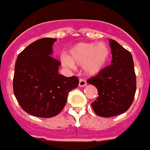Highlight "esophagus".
Listing matches in <instances>:
<instances>
[{"mask_svg":"<svg viewBox=\"0 0 150 150\" xmlns=\"http://www.w3.org/2000/svg\"><path fill=\"white\" fill-rule=\"evenodd\" d=\"M86 86V81L84 79L79 80V86L80 87H85Z\"/></svg>","mask_w":150,"mask_h":150,"instance_id":"34e87169","label":"esophagus"}]
</instances>
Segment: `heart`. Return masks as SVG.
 I'll return each instance as SVG.
<instances>
[{
  "mask_svg": "<svg viewBox=\"0 0 150 150\" xmlns=\"http://www.w3.org/2000/svg\"><path fill=\"white\" fill-rule=\"evenodd\" d=\"M110 50L105 43H79L64 57L62 62L68 67L83 66L88 76H95L103 70L110 59Z\"/></svg>",
  "mask_w": 150,
  "mask_h": 150,
  "instance_id": "b5f03b06",
  "label": "heart"
}]
</instances>
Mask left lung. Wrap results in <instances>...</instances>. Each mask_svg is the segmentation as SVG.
<instances>
[{
  "label": "left lung",
  "instance_id": "obj_1",
  "mask_svg": "<svg viewBox=\"0 0 150 150\" xmlns=\"http://www.w3.org/2000/svg\"><path fill=\"white\" fill-rule=\"evenodd\" d=\"M112 59L110 66L87 81L98 88L99 97L91 104L99 117H110L126 112L136 92L133 57L116 40L110 39Z\"/></svg>",
  "mask_w": 150,
  "mask_h": 150
}]
</instances>
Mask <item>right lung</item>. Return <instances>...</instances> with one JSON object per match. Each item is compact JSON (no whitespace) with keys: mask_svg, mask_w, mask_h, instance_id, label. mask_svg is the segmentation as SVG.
Wrapping results in <instances>:
<instances>
[{"mask_svg":"<svg viewBox=\"0 0 150 150\" xmlns=\"http://www.w3.org/2000/svg\"><path fill=\"white\" fill-rule=\"evenodd\" d=\"M56 38H41L30 44L16 60L13 93L29 114L52 117L66 104L69 93L78 86L76 76L59 74L61 62L52 57Z\"/></svg>","mask_w":150,"mask_h":150,"instance_id":"obj_1","label":"right lung"}]
</instances>
